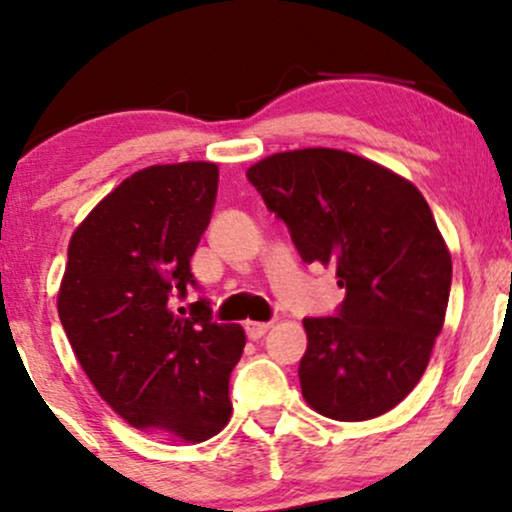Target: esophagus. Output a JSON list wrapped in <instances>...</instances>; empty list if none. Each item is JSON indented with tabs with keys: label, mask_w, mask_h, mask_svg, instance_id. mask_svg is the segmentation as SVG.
I'll use <instances>...</instances> for the list:
<instances>
[{
	"label": "esophagus",
	"mask_w": 512,
	"mask_h": 512,
	"mask_svg": "<svg viewBox=\"0 0 512 512\" xmlns=\"http://www.w3.org/2000/svg\"><path fill=\"white\" fill-rule=\"evenodd\" d=\"M269 330H272V322H245V332H248L250 339H262Z\"/></svg>",
	"instance_id": "esophagus-1"
}]
</instances>
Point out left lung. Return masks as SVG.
<instances>
[{
  "label": "left lung",
  "instance_id": "1",
  "mask_svg": "<svg viewBox=\"0 0 512 512\" xmlns=\"http://www.w3.org/2000/svg\"><path fill=\"white\" fill-rule=\"evenodd\" d=\"M303 262L337 269L334 317H305V402L334 421L397 407L421 380L448 310L452 260L414 182L339 149L272 154L248 168Z\"/></svg>",
  "mask_w": 512,
  "mask_h": 512
}]
</instances>
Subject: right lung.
Returning <instances> with one entry per match:
<instances>
[{
    "mask_svg": "<svg viewBox=\"0 0 512 512\" xmlns=\"http://www.w3.org/2000/svg\"><path fill=\"white\" fill-rule=\"evenodd\" d=\"M219 187L209 161L137 170L76 226L57 313L96 392L129 426L173 443H202L231 419L228 378L243 356L240 325L168 308L195 286L190 260Z\"/></svg>",
    "mask_w": 512,
    "mask_h": 512,
    "instance_id": "1",
    "label": "right lung"
}]
</instances>
